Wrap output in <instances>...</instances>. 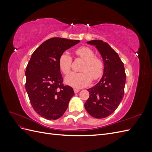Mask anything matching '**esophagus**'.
Listing matches in <instances>:
<instances>
[{"label":"esophagus","mask_w":152,"mask_h":152,"mask_svg":"<svg viewBox=\"0 0 152 152\" xmlns=\"http://www.w3.org/2000/svg\"><path fill=\"white\" fill-rule=\"evenodd\" d=\"M73 91H74V93H79V92L80 91V89H73Z\"/></svg>","instance_id":"34e87169"}]
</instances>
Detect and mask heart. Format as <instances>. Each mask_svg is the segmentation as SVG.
Masks as SVG:
<instances>
[{"instance_id": "b5f03b06", "label": "heart", "mask_w": 152, "mask_h": 152, "mask_svg": "<svg viewBox=\"0 0 152 152\" xmlns=\"http://www.w3.org/2000/svg\"><path fill=\"white\" fill-rule=\"evenodd\" d=\"M77 58L84 61L79 73H72L65 78V82L75 88H81L88 86L92 79L96 80L102 77L104 64L102 59L95 56V53L87 46H81L74 50ZM72 58L66 53H62L58 59V65L61 71L67 75L71 70Z\"/></svg>"}]
</instances>
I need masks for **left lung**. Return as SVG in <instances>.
Instances as JSON below:
<instances>
[{
  "instance_id": "1",
  "label": "left lung",
  "mask_w": 152,
  "mask_h": 152,
  "mask_svg": "<svg viewBox=\"0 0 152 152\" xmlns=\"http://www.w3.org/2000/svg\"><path fill=\"white\" fill-rule=\"evenodd\" d=\"M87 44L95 45L99 50L104 69L100 81L87 89L90 96L84 106L92 117L103 118L114 112L123 98L126 78L125 69L118 54L108 44L100 40H91Z\"/></svg>"
}]
</instances>
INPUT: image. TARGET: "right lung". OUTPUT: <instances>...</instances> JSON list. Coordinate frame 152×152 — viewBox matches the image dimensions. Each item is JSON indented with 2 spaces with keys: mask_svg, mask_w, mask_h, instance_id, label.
I'll list each match as a JSON object with an SVG mask.
<instances>
[{
  "mask_svg": "<svg viewBox=\"0 0 152 152\" xmlns=\"http://www.w3.org/2000/svg\"><path fill=\"white\" fill-rule=\"evenodd\" d=\"M80 42L53 37L35 49L27 65L25 89L32 107L42 117L56 120L65 112L74 92L65 86L58 65L60 55Z\"/></svg>",
  "mask_w": 152,
  "mask_h": 152,
  "instance_id": "obj_1",
  "label": "right lung"
}]
</instances>
